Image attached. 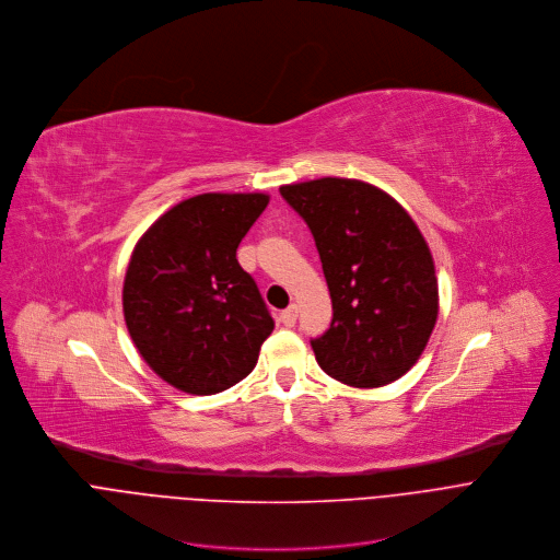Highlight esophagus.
I'll return each mask as SVG.
<instances>
[{"instance_id":"esophagus-1","label":"esophagus","mask_w":560,"mask_h":560,"mask_svg":"<svg viewBox=\"0 0 560 560\" xmlns=\"http://www.w3.org/2000/svg\"><path fill=\"white\" fill-rule=\"evenodd\" d=\"M295 319H298V304H289V306L280 313V322H282L284 326H293Z\"/></svg>"}]
</instances>
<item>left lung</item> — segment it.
Listing matches in <instances>:
<instances>
[{"instance_id":"1","label":"left lung","mask_w":560,"mask_h":560,"mask_svg":"<svg viewBox=\"0 0 560 560\" xmlns=\"http://www.w3.org/2000/svg\"><path fill=\"white\" fill-rule=\"evenodd\" d=\"M304 218L332 302L330 328L311 340L319 369L377 388L421 358L439 313L432 254L408 211L384 189L326 176L280 187Z\"/></svg>"}]
</instances>
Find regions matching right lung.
Wrapping results in <instances>:
<instances>
[{
	"instance_id": "obj_1",
	"label": "right lung",
	"mask_w": 560,
	"mask_h": 560,
	"mask_svg": "<svg viewBox=\"0 0 560 560\" xmlns=\"http://www.w3.org/2000/svg\"><path fill=\"white\" fill-rule=\"evenodd\" d=\"M269 194H198L139 238L124 282L130 338L148 366L189 395L245 380L273 317L236 249Z\"/></svg>"
}]
</instances>
